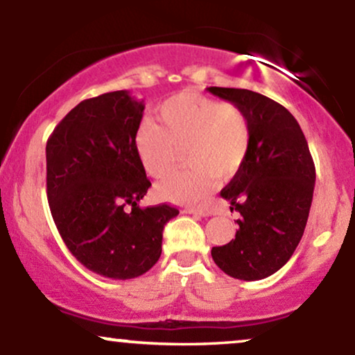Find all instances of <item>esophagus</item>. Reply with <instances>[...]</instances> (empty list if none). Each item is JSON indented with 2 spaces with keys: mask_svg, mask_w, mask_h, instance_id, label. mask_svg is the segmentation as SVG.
I'll return each mask as SVG.
<instances>
[{
  "mask_svg": "<svg viewBox=\"0 0 355 355\" xmlns=\"http://www.w3.org/2000/svg\"><path fill=\"white\" fill-rule=\"evenodd\" d=\"M187 211L193 215H200V217H209V215L217 214V210H215L214 207H190Z\"/></svg>",
  "mask_w": 355,
  "mask_h": 355,
  "instance_id": "esophagus-1",
  "label": "esophagus"
}]
</instances>
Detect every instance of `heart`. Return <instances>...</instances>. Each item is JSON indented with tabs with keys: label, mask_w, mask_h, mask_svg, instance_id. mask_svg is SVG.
I'll return each instance as SVG.
<instances>
[{
	"label": "heart",
	"mask_w": 355,
	"mask_h": 355,
	"mask_svg": "<svg viewBox=\"0 0 355 355\" xmlns=\"http://www.w3.org/2000/svg\"><path fill=\"white\" fill-rule=\"evenodd\" d=\"M162 125L141 121L135 148L145 170L166 178L187 152L189 170L160 185V195L177 203L197 202L214 187L215 178H230L245 164L250 148L247 116L229 103L197 93H180L160 107Z\"/></svg>",
	"instance_id": "b5f03b06"
}]
</instances>
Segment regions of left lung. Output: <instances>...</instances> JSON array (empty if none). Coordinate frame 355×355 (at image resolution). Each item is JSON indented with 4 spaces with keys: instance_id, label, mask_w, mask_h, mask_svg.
<instances>
[{
    "instance_id": "1",
    "label": "left lung",
    "mask_w": 355,
    "mask_h": 355,
    "mask_svg": "<svg viewBox=\"0 0 355 355\" xmlns=\"http://www.w3.org/2000/svg\"><path fill=\"white\" fill-rule=\"evenodd\" d=\"M247 116L250 148L245 164L220 195L237 210L235 239L211 248L227 275L260 280L275 274L302 239L311 210L315 165L302 128L277 101L242 88H207Z\"/></svg>"
}]
</instances>
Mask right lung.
Wrapping results in <instances>:
<instances>
[{
  "label": "right lung",
  "mask_w": 355,
  "mask_h": 355,
  "mask_svg": "<svg viewBox=\"0 0 355 355\" xmlns=\"http://www.w3.org/2000/svg\"><path fill=\"white\" fill-rule=\"evenodd\" d=\"M144 100L125 89L83 100L46 144V195L68 250L88 270L135 279L162 254L164 229L177 207L141 209L152 187L135 148Z\"/></svg>",
  "instance_id": "right-lung-1"
}]
</instances>
